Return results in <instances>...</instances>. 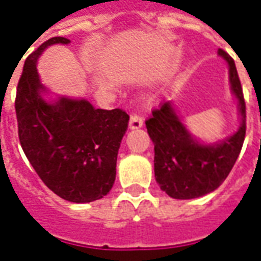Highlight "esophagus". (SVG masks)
<instances>
[{
	"instance_id": "obj_1",
	"label": "esophagus",
	"mask_w": 261,
	"mask_h": 261,
	"mask_svg": "<svg viewBox=\"0 0 261 261\" xmlns=\"http://www.w3.org/2000/svg\"><path fill=\"white\" fill-rule=\"evenodd\" d=\"M144 124V120L143 117L140 116V114H131L130 116V123H128V125H130V128H140V127H143Z\"/></svg>"
}]
</instances>
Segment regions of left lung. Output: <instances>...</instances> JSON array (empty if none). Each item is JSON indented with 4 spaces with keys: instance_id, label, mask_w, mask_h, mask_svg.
Instances as JSON below:
<instances>
[{
    "instance_id": "left-lung-1",
    "label": "left lung",
    "mask_w": 261,
    "mask_h": 261,
    "mask_svg": "<svg viewBox=\"0 0 261 261\" xmlns=\"http://www.w3.org/2000/svg\"><path fill=\"white\" fill-rule=\"evenodd\" d=\"M229 63L230 85L239 100L242 124L232 137L219 144L195 141L176 117L169 101L162 103L145 120L154 144V172L162 191L175 199H194L215 191L232 171L246 136V103L232 56L219 49Z\"/></svg>"
}]
</instances>
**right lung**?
<instances>
[{"mask_svg": "<svg viewBox=\"0 0 261 261\" xmlns=\"http://www.w3.org/2000/svg\"><path fill=\"white\" fill-rule=\"evenodd\" d=\"M69 42L55 36L29 54L16 87L15 112L21 147L42 182L62 199L85 203L113 188L130 117L121 109H94L86 100L49 105L42 99L36 61L49 45Z\"/></svg>", "mask_w": 261, "mask_h": 261, "instance_id": "obj_1", "label": "right lung"}]
</instances>
